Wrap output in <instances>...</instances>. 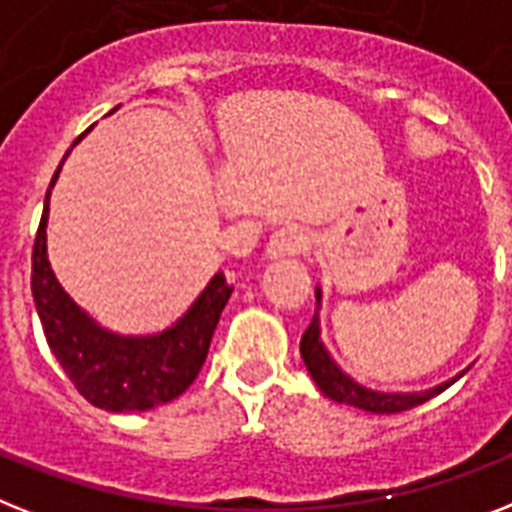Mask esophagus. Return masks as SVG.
<instances>
[{
	"mask_svg": "<svg viewBox=\"0 0 512 512\" xmlns=\"http://www.w3.org/2000/svg\"><path fill=\"white\" fill-rule=\"evenodd\" d=\"M313 244L310 231L302 226H284L278 228L276 234L270 236L268 242V255L270 257H284V255H302Z\"/></svg>",
	"mask_w": 512,
	"mask_h": 512,
	"instance_id": "1",
	"label": "esophagus"
}]
</instances>
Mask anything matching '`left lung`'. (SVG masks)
I'll use <instances>...</instances> for the list:
<instances>
[{"label": "left lung", "instance_id": "8db88e82", "mask_svg": "<svg viewBox=\"0 0 512 512\" xmlns=\"http://www.w3.org/2000/svg\"><path fill=\"white\" fill-rule=\"evenodd\" d=\"M315 297L321 299V292H315ZM299 352H302V360H305L307 371L313 376V381L318 384L326 397L336 402H344V405H355L360 410H368V413H402V410H413V407L429 402L431 397H436L439 392H444L447 386L442 384L436 389L421 394H378L371 389H363L360 384H355L350 376H344L336 363L328 357L326 347L321 344V328H318V315H313V321L307 326V331L302 334V342H299Z\"/></svg>", "mask_w": 512, "mask_h": 512}]
</instances>
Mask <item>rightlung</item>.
I'll use <instances>...</instances> for the list:
<instances>
[{"label": "right lung", "instance_id": "1", "mask_svg": "<svg viewBox=\"0 0 512 512\" xmlns=\"http://www.w3.org/2000/svg\"><path fill=\"white\" fill-rule=\"evenodd\" d=\"M81 136L76 141H81ZM47 215L49 191L33 242L31 292L49 350L54 352L62 371L76 384L83 400L112 413L149 410L176 400L202 371L213 331L234 286L228 284L223 273H218L189 313L160 336L126 339L107 334L86 318V313H81L76 302L57 284L47 260Z\"/></svg>", "mask_w": 512, "mask_h": 512}]
</instances>
